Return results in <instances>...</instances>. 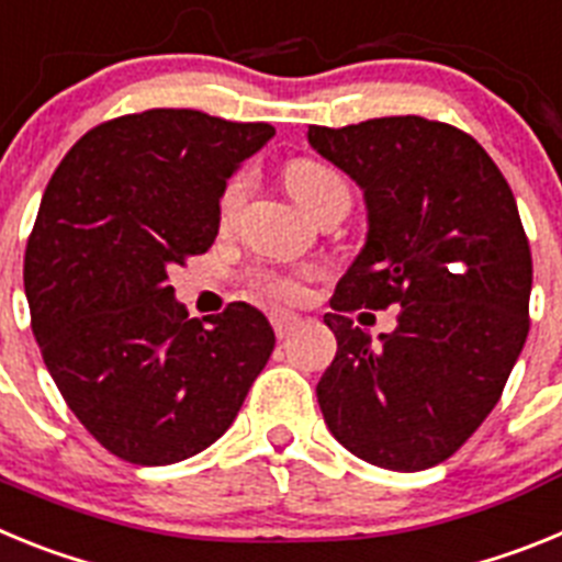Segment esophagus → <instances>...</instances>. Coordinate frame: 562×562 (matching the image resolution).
Instances as JSON below:
<instances>
[{
    "mask_svg": "<svg viewBox=\"0 0 562 562\" xmlns=\"http://www.w3.org/2000/svg\"><path fill=\"white\" fill-rule=\"evenodd\" d=\"M301 317L290 315V312H281V315H272V329H276L278 337H286L297 326Z\"/></svg>",
    "mask_w": 562,
    "mask_h": 562,
    "instance_id": "esophagus-1",
    "label": "esophagus"
}]
</instances>
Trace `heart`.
Returning a JSON list of instances; mask_svg holds the SVG:
<instances>
[{
    "label": "heart",
    "instance_id": "heart-1",
    "mask_svg": "<svg viewBox=\"0 0 562 562\" xmlns=\"http://www.w3.org/2000/svg\"><path fill=\"white\" fill-rule=\"evenodd\" d=\"M286 186H290L292 196H295L306 211H315L321 205L326 193L335 191L337 186H346L340 173L335 168L324 166L315 160H292L286 166ZM247 191H250V173L238 171L225 182L220 193V222H231L236 211L245 202ZM315 270H276V267H256L247 272V286L256 297L270 301V304H297L306 295V284L315 278Z\"/></svg>",
    "mask_w": 562,
    "mask_h": 562
}]
</instances>
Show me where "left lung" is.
Returning <instances> with one entry per match:
<instances>
[{
	"label": "left lung",
	"instance_id": "obj_1",
	"mask_svg": "<svg viewBox=\"0 0 562 562\" xmlns=\"http://www.w3.org/2000/svg\"><path fill=\"white\" fill-rule=\"evenodd\" d=\"M310 143L369 207L366 247L324 315L337 355L317 402L357 459L428 470L498 405L529 335L532 252L513 188L470 134L419 114L310 126ZM391 303L403 310L380 344L348 317Z\"/></svg>",
	"mask_w": 562,
	"mask_h": 562
}]
</instances>
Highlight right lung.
Segmentation results:
<instances>
[{
    "label": "right lung",
    "instance_id": "obj_1",
    "mask_svg": "<svg viewBox=\"0 0 562 562\" xmlns=\"http://www.w3.org/2000/svg\"><path fill=\"white\" fill-rule=\"evenodd\" d=\"M272 134L196 109L123 114L89 128L44 191L24 250L33 335L69 411L128 464L213 445L270 360L261 312L188 317L168 272L213 245L227 177Z\"/></svg>",
    "mask_w": 562,
    "mask_h": 562
}]
</instances>
